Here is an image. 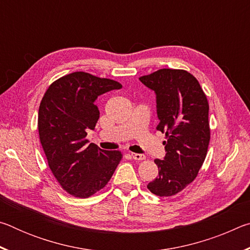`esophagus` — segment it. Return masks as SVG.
<instances>
[{
    "label": "esophagus",
    "mask_w": 250,
    "mask_h": 250,
    "mask_svg": "<svg viewBox=\"0 0 250 250\" xmlns=\"http://www.w3.org/2000/svg\"><path fill=\"white\" fill-rule=\"evenodd\" d=\"M131 158L137 160V161H142V160H146V155L143 154H139V153H131Z\"/></svg>",
    "instance_id": "esophagus-1"
}]
</instances>
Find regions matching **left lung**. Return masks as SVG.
Returning <instances> with one entry per match:
<instances>
[{
	"label": "left lung",
	"instance_id": "1",
	"mask_svg": "<svg viewBox=\"0 0 250 250\" xmlns=\"http://www.w3.org/2000/svg\"><path fill=\"white\" fill-rule=\"evenodd\" d=\"M140 82L154 90L159 125L167 154L155 159L159 175L147 184L158 196H173L195 180L208 149V101L198 80L183 69H159Z\"/></svg>",
	"mask_w": 250,
	"mask_h": 250
}]
</instances>
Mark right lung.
I'll list each match as a JSON object with an SVG mask.
<instances>
[{
    "label": "right lung",
    "instance_id": "right-lung-1",
    "mask_svg": "<svg viewBox=\"0 0 250 250\" xmlns=\"http://www.w3.org/2000/svg\"><path fill=\"white\" fill-rule=\"evenodd\" d=\"M120 88L116 80L76 71L55 80L41 101V145L55 179L75 197L87 198L104 188L122 159L120 151L103 150L86 139L99 119L96 99Z\"/></svg>",
    "mask_w": 250,
    "mask_h": 250
}]
</instances>
